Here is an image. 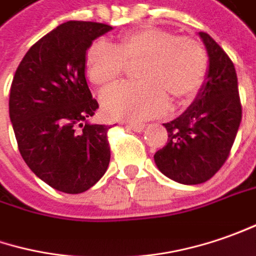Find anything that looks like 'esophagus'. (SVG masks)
I'll use <instances>...</instances> for the list:
<instances>
[{
    "label": "esophagus",
    "mask_w": 256,
    "mask_h": 256,
    "mask_svg": "<svg viewBox=\"0 0 256 256\" xmlns=\"http://www.w3.org/2000/svg\"><path fill=\"white\" fill-rule=\"evenodd\" d=\"M128 128H132V130H134V132H143L146 128V124L144 123H128Z\"/></svg>",
    "instance_id": "esophagus-1"
}]
</instances>
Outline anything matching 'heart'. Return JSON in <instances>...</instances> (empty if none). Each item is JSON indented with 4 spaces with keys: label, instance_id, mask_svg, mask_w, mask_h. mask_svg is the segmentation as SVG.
Masks as SVG:
<instances>
[{
    "label": "heart",
    "instance_id": "b5f03b06",
    "mask_svg": "<svg viewBox=\"0 0 256 256\" xmlns=\"http://www.w3.org/2000/svg\"><path fill=\"white\" fill-rule=\"evenodd\" d=\"M128 64H140V82L103 93L102 108L110 119H148L163 113L168 102L186 103L198 92L208 70L207 52L200 40L158 26L126 32L114 46L96 40L84 55L88 79L102 89L116 84Z\"/></svg>",
    "mask_w": 256,
    "mask_h": 256
}]
</instances>
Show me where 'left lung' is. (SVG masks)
I'll return each mask as SVG.
<instances>
[{
    "mask_svg": "<svg viewBox=\"0 0 256 256\" xmlns=\"http://www.w3.org/2000/svg\"><path fill=\"white\" fill-rule=\"evenodd\" d=\"M200 36L210 56L207 82L180 118L164 123L168 138L154 154L158 170L181 184L206 182L224 166L242 119L232 60L208 34Z\"/></svg>",
    "mask_w": 256,
    "mask_h": 256,
    "instance_id": "8db88e82",
    "label": "left lung"
}]
</instances>
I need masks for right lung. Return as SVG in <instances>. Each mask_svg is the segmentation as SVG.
<instances>
[{"mask_svg": "<svg viewBox=\"0 0 256 256\" xmlns=\"http://www.w3.org/2000/svg\"><path fill=\"white\" fill-rule=\"evenodd\" d=\"M110 25L68 21L25 54L14 75L10 118L24 162L52 188L79 194L108 170L109 126L90 124L99 109L84 78V55Z\"/></svg>", "mask_w": 256, "mask_h": 256, "instance_id": "add662e5", "label": "right lung"}]
</instances>
